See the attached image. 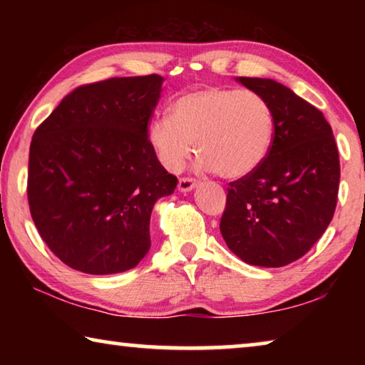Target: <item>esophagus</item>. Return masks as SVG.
I'll list each match as a JSON object with an SVG mask.
<instances>
[{
    "instance_id": "esophagus-1",
    "label": "esophagus",
    "mask_w": 365,
    "mask_h": 365,
    "mask_svg": "<svg viewBox=\"0 0 365 365\" xmlns=\"http://www.w3.org/2000/svg\"><path fill=\"white\" fill-rule=\"evenodd\" d=\"M196 187V180L191 177H182L180 180H178V190L180 191H190Z\"/></svg>"
}]
</instances>
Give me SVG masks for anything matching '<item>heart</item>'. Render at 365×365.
<instances>
[{"mask_svg": "<svg viewBox=\"0 0 365 365\" xmlns=\"http://www.w3.org/2000/svg\"><path fill=\"white\" fill-rule=\"evenodd\" d=\"M270 104L252 90L200 86L178 96L170 115L148 130L163 165L180 172L195 150L205 169L224 178H243L261 165L274 141Z\"/></svg>", "mask_w": 365, "mask_h": 365, "instance_id": "heart-1", "label": "heart"}]
</instances>
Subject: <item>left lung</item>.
Returning <instances> with one entry per match:
<instances>
[{
  "mask_svg": "<svg viewBox=\"0 0 365 365\" xmlns=\"http://www.w3.org/2000/svg\"><path fill=\"white\" fill-rule=\"evenodd\" d=\"M237 80L267 100L275 128L264 163L227 188L220 233L246 264L282 267L304 256L333 219L338 148L324 114L288 86L270 78Z\"/></svg>",
  "mask_w": 365,
  "mask_h": 365,
  "instance_id": "8db88e82",
  "label": "left lung"
}]
</instances>
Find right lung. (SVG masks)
I'll use <instances>...</instances> for the list:
<instances>
[{"label":"right lung","instance_id":"1","mask_svg":"<svg viewBox=\"0 0 365 365\" xmlns=\"http://www.w3.org/2000/svg\"><path fill=\"white\" fill-rule=\"evenodd\" d=\"M163 80L151 73L78 86L34 133L30 214L72 269L119 274L150 251L154 202L177 187L148 137Z\"/></svg>","mask_w":365,"mask_h":365}]
</instances>
